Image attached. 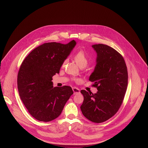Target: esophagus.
I'll use <instances>...</instances> for the list:
<instances>
[{"mask_svg": "<svg viewBox=\"0 0 148 148\" xmlns=\"http://www.w3.org/2000/svg\"><path fill=\"white\" fill-rule=\"evenodd\" d=\"M73 91L74 92V94H77L79 93V90L76 87H73Z\"/></svg>", "mask_w": 148, "mask_h": 148, "instance_id": "34e87169", "label": "esophagus"}]
</instances>
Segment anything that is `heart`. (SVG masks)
Masks as SVG:
<instances>
[{"mask_svg": "<svg viewBox=\"0 0 148 148\" xmlns=\"http://www.w3.org/2000/svg\"><path fill=\"white\" fill-rule=\"evenodd\" d=\"M74 58L77 64L80 67H85L87 66L88 63V58L87 57V54L83 50H78L74 56ZM67 62V59H65L62 61V67H64ZM75 81H78L79 79L75 78L73 79Z\"/></svg>", "mask_w": 148, "mask_h": 148, "instance_id": "1", "label": "heart"}]
</instances>
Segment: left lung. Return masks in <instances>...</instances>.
<instances>
[{"mask_svg": "<svg viewBox=\"0 0 148 148\" xmlns=\"http://www.w3.org/2000/svg\"><path fill=\"white\" fill-rule=\"evenodd\" d=\"M97 53V64L89 81L98 91L81 90L84 96L80 107L84 116L95 123L112 117L121 107L128 86V70L122 56L103 44L92 46Z\"/></svg>", "mask_w": 148, "mask_h": 148, "instance_id": "1", "label": "left lung"}]
</instances>
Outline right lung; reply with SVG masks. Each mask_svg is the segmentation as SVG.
Wrapping results in <instances>:
<instances>
[{"label":"right lung","mask_w":148,"mask_h":148,"mask_svg":"<svg viewBox=\"0 0 148 148\" xmlns=\"http://www.w3.org/2000/svg\"><path fill=\"white\" fill-rule=\"evenodd\" d=\"M75 45L74 40L66 45L44 43L33 50L21 64L17 79L19 95L37 120L49 122L57 118L73 94L70 86L53 87L51 80Z\"/></svg>","instance_id":"right-lung-1"}]
</instances>
